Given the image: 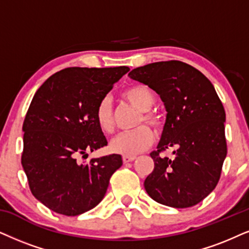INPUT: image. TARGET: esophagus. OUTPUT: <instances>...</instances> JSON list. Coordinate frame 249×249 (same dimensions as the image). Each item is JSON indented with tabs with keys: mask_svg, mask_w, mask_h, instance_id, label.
Here are the masks:
<instances>
[{
	"mask_svg": "<svg viewBox=\"0 0 249 249\" xmlns=\"http://www.w3.org/2000/svg\"><path fill=\"white\" fill-rule=\"evenodd\" d=\"M135 156H123V162L124 163H130L132 161H134Z\"/></svg>",
	"mask_w": 249,
	"mask_h": 249,
	"instance_id": "34e87169",
	"label": "esophagus"
}]
</instances>
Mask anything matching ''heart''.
Here are the masks:
<instances>
[{"label": "heart", "instance_id": "heart-1", "mask_svg": "<svg viewBox=\"0 0 249 249\" xmlns=\"http://www.w3.org/2000/svg\"><path fill=\"white\" fill-rule=\"evenodd\" d=\"M124 97L130 105L137 110L141 111L138 119L137 126L139 128L128 133H122L110 141L109 148L112 153L124 156L137 155L147 148H149L154 142V133L150 128L141 125L147 124L152 126L155 131H161L163 122L161 116L155 111H152V107L155 103V95L149 87L146 85H133L128 87L123 93ZM95 121L97 126L103 133L110 134L115 130V118L112 112L111 101L109 97H103L100 100L95 108Z\"/></svg>", "mask_w": 249, "mask_h": 249}]
</instances>
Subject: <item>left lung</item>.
<instances>
[{
    "label": "left lung",
    "instance_id": "8db88e82",
    "mask_svg": "<svg viewBox=\"0 0 249 249\" xmlns=\"http://www.w3.org/2000/svg\"><path fill=\"white\" fill-rule=\"evenodd\" d=\"M128 77L155 90L168 111L146 192L164 206H195L218 184L228 153L222 101L206 75L180 61L150 63ZM170 146L178 148L172 160L160 156Z\"/></svg>",
    "mask_w": 249,
    "mask_h": 249
}]
</instances>
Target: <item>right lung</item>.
Returning <instances> with one entry per match:
<instances>
[{
  "instance_id": "add662e5",
  "label": "right lung",
  "mask_w": 249,
  "mask_h": 249,
  "mask_svg": "<svg viewBox=\"0 0 249 249\" xmlns=\"http://www.w3.org/2000/svg\"><path fill=\"white\" fill-rule=\"evenodd\" d=\"M128 71L127 67L67 68L49 77L33 96L23 124L21 165L32 194L53 212L77 216L93 209L122 166L118 154L83 161L108 144L96 124L95 108Z\"/></svg>"
}]
</instances>
